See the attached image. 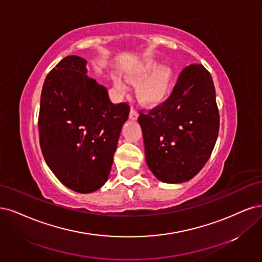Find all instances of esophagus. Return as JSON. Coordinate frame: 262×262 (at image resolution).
<instances>
[{
    "mask_svg": "<svg viewBox=\"0 0 262 262\" xmlns=\"http://www.w3.org/2000/svg\"><path fill=\"white\" fill-rule=\"evenodd\" d=\"M129 119L132 121H136L138 119V112L135 108H133V107L130 108V112H129Z\"/></svg>",
    "mask_w": 262,
    "mask_h": 262,
    "instance_id": "obj_1",
    "label": "esophagus"
}]
</instances>
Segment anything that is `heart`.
<instances>
[{
  "label": "heart",
  "mask_w": 262,
  "mask_h": 262,
  "mask_svg": "<svg viewBox=\"0 0 262 262\" xmlns=\"http://www.w3.org/2000/svg\"><path fill=\"white\" fill-rule=\"evenodd\" d=\"M173 70L170 66H160V62L148 58L125 70V77L133 83H138L136 95L139 102L143 105L154 107L162 104L170 96ZM114 86L119 91H124V81L114 78Z\"/></svg>",
  "instance_id": "obj_1"
}]
</instances>
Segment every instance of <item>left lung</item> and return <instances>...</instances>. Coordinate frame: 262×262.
<instances>
[{"label": "left lung", "instance_id": "8db88e82", "mask_svg": "<svg viewBox=\"0 0 262 262\" xmlns=\"http://www.w3.org/2000/svg\"><path fill=\"white\" fill-rule=\"evenodd\" d=\"M146 161L163 183L191 180L207 163L219 134L220 116L210 73L200 64L182 71L161 105L140 113Z\"/></svg>", "mask_w": 262, "mask_h": 262}]
</instances>
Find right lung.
Wrapping results in <instances>:
<instances>
[{
    "instance_id": "right-lung-1",
    "label": "right lung",
    "mask_w": 262,
    "mask_h": 262,
    "mask_svg": "<svg viewBox=\"0 0 262 262\" xmlns=\"http://www.w3.org/2000/svg\"><path fill=\"white\" fill-rule=\"evenodd\" d=\"M87 61L64 57L48 74L41 92L39 136L42 155L70 189L88 193L108 179L127 103L114 104L104 86L87 75Z\"/></svg>"
}]
</instances>
